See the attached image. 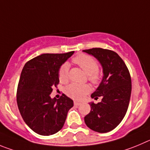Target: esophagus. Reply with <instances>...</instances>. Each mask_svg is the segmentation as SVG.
<instances>
[{"label":"esophagus","mask_w":150,"mask_h":150,"mask_svg":"<svg viewBox=\"0 0 150 150\" xmlns=\"http://www.w3.org/2000/svg\"><path fill=\"white\" fill-rule=\"evenodd\" d=\"M74 104L76 105V106H79V105L81 104V103L79 101H74Z\"/></svg>","instance_id":"34e87169"}]
</instances>
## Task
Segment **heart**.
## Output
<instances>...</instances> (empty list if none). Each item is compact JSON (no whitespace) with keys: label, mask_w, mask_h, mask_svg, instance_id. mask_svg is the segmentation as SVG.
Segmentation results:
<instances>
[{"label":"heart","mask_w":150,"mask_h":150,"mask_svg":"<svg viewBox=\"0 0 150 150\" xmlns=\"http://www.w3.org/2000/svg\"><path fill=\"white\" fill-rule=\"evenodd\" d=\"M73 62L79 66L87 75L88 79L93 84H98L100 81V72H98V64L97 61L87 54H79L73 58ZM59 80L61 83H66L69 80V65L64 64L59 69ZM90 91L88 84L71 83L67 86L65 92L67 96L76 100L83 98Z\"/></svg>","instance_id":"b5f03b06"}]
</instances>
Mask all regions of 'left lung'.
Listing matches in <instances>:
<instances>
[{
	"label": "left lung",
	"mask_w": 150,
	"mask_h": 150,
	"mask_svg": "<svg viewBox=\"0 0 150 150\" xmlns=\"http://www.w3.org/2000/svg\"><path fill=\"white\" fill-rule=\"evenodd\" d=\"M98 61L103 77L92 98L102 97L97 104L89 102L91 110L84 117L86 125L93 131L104 133L114 129L127 113L132 82L129 72L121 58L115 52L101 48L83 50Z\"/></svg>",
	"instance_id": "1"
}]
</instances>
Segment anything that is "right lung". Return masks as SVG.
<instances>
[{
  "instance_id": "1",
  "label": "right lung",
  "mask_w": 150,
  "mask_h": 150,
  "mask_svg": "<svg viewBox=\"0 0 150 150\" xmlns=\"http://www.w3.org/2000/svg\"><path fill=\"white\" fill-rule=\"evenodd\" d=\"M75 52L42 54L26 63L17 90V103L26 125L40 135H53L64 126L73 100L63 94L52 98L59 83V69Z\"/></svg>"
}]
</instances>
